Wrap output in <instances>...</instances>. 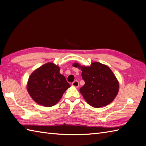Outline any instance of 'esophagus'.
<instances>
[{
    "label": "esophagus",
    "instance_id": "1",
    "mask_svg": "<svg viewBox=\"0 0 146 146\" xmlns=\"http://www.w3.org/2000/svg\"><path fill=\"white\" fill-rule=\"evenodd\" d=\"M72 86H74V87H78L79 86V82H78L77 80H75V81L74 82L72 83Z\"/></svg>",
    "mask_w": 146,
    "mask_h": 146
}]
</instances>
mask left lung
I'll return each instance as SVG.
<instances>
[{
    "instance_id": "obj_1",
    "label": "left lung",
    "mask_w": 146,
    "mask_h": 146,
    "mask_svg": "<svg viewBox=\"0 0 146 146\" xmlns=\"http://www.w3.org/2000/svg\"><path fill=\"white\" fill-rule=\"evenodd\" d=\"M72 66L82 71V77L85 84L80 88V92L88 104L100 108L113 101L118 93L119 82L109 67L98 62L87 67L78 63Z\"/></svg>"
}]
</instances>
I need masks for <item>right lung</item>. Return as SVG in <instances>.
<instances>
[{
	"label": "right lung",
	"instance_id": "obj_1",
	"mask_svg": "<svg viewBox=\"0 0 146 146\" xmlns=\"http://www.w3.org/2000/svg\"><path fill=\"white\" fill-rule=\"evenodd\" d=\"M59 70V67L48 62L31 74L28 80L27 90L38 104L47 107L55 105L70 87V84Z\"/></svg>",
	"mask_w": 146,
	"mask_h": 146
}]
</instances>
